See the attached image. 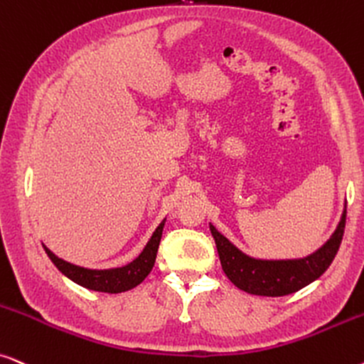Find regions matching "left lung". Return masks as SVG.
<instances>
[{"mask_svg": "<svg viewBox=\"0 0 364 364\" xmlns=\"http://www.w3.org/2000/svg\"><path fill=\"white\" fill-rule=\"evenodd\" d=\"M344 225H346V209L343 210L336 230L318 251L303 259H281V261H267V259L247 256L239 251L212 224L210 232L214 235L225 276L234 286L249 294L277 297L303 289L331 266L343 240Z\"/></svg>", "mask_w": 364, "mask_h": 364, "instance_id": "1", "label": "left lung"}]
</instances>
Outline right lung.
Returning <instances> with one entry per match:
<instances>
[{"instance_id":"obj_1","label":"right lung","mask_w":364,"mask_h":364,"mask_svg":"<svg viewBox=\"0 0 364 364\" xmlns=\"http://www.w3.org/2000/svg\"><path fill=\"white\" fill-rule=\"evenodd\" d=\"M165 225V219L159 224V228L155 229L152 237L145 245L144 251L140 252V256L134 259L130 264H127L124 267H115V269H87L75 266L63 259L56 257L53 252L50 251L46 245L45 252L48 254L51 262L58 267L61 274H65L68 279H72L77 284L87 287V289L98 291V292H110V294H117V292L129 291L132 287L139 286L141 281L145 279L152 271L155 257H157L159 244L162 239V230Z\"/></svg>"}]
</instances>
